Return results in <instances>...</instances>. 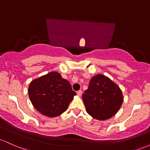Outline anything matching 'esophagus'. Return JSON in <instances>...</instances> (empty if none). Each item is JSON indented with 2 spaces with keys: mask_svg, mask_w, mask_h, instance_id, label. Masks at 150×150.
<instances>
[{
  "mask_svg": "<svg viewBox=\"0 0 150 150\" xmlns=\"http://www.w3.org/2000/svg\"><path fill=\"white\" fill-rule=\"evenodd\" d=\"M77 94L79 96V97H80V96L82 95V91H81V90L77 91Z\"/></svg>",
  "mask_w": 150,
  "mask_h": 150,
  "instance_id": "1",
  "label": "esophagus"
}]
</instances>
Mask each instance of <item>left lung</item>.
<instances>
[{"instance_id":"left-lung-1","label":"left lung","mask_w":150,"mask_h":150,"mask_svg":"<svg viewBox=\"0 0 150 150\" xmlns=\"http://www.w3.org/2000/svg\"><path fill=\"white\" fill-rule=\"evenodd\" d=\"M82 99L88 114L97 120H104L119 111L123 96L114 82L104 75L98 74L89 81Z\"/></svg>"}]
</instances>
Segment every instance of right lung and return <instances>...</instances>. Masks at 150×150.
Returning <instances> with one entry per match:
<instances>
[{
	"label": "right lung",
	"instance_id": "add662e5",
	"mask_svg": "<svg viewBox=\"0 0 150 150\" xmlns=\"http://www.w3.org/2000/svg\"><path fill=\"white\" fill-rule=\"evenodd\" d=\"M28 94L36 110L50 118L65 112L76 95L70 82L56 71L32 80L29 86Z\"/></svg>",
	"mask_w": 150,
	"mask_h": 150
}]
</instances>
